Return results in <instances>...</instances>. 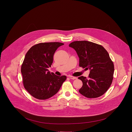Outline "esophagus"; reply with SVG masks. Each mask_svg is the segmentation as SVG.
<instances>
[{
	"mask_svg": "<svg viewBox=\"0 0 132 132\" xmlns=\"http://www.w3.org/2000/svg\"><path fill=\"white\" fill-rule=\"evenodd\" d=\"M69 78H70V79H72V80H75V79H77V77H73V76H69Z\"/></svg>",
	"mask_w": 132,
	"mask_h": 132,
	"instance_id": "1",
	"label": "esophagus"
}]
</instances>
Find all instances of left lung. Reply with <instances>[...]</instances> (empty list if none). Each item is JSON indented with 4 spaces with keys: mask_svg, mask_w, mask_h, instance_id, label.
Wrapping results in <instances>:
<instances>
[{
    "mask_svg": "<svg viewBox=\"0 0 132 132\" xmlns=\"http://www.w3.org/2000/svg\"><path fill=\"white\" fill-rule=\"evenodd\" d=\"M69 46L76 50L79 66L90 70L88 78H78L83 83L79 93L88 98L103 95L110 87L114 72V64L108 51L101 45L86 40L75 41Z\"/></svg>",
    "mask_w": 132,
    "mask_h": 132,
    "instance_id": "1",
    "label": "left lung"
}]
</instances>
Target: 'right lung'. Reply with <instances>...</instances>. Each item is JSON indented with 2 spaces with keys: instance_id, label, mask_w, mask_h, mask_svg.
I'll use <instances>...</instances> for the list:
<instances>
[{
  "instance_id": "obj_1",
  "label": "right lung",
  "mask_w": 132,
  "mask_h": 132,
  "mask_svg": "<svg viewBox=\"0 0 132 132\" xmlns=\"http://www.w3.org/2000/svg\"><path fill=\"white\" fill-rule=\"evenodd\" d=\"M64 44L59 42L42 43L33 46L27 52L21 67L24 88L33 97L46 100L60 90L66 76L50 73L53 55Z\"/></svg>"
}]
</instances>
